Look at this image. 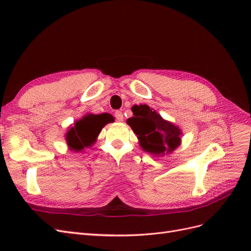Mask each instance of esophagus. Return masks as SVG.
<instances>
[{
    "label": "esophagus",
    "instance_id": "1",
    "mask_svg": "<svg viewBox=\"0 0 251 251\" xmlns=\"http://www.w3.org/2000/svg\"><path fill=\"white\" fill-rule=\"evenodd\" d=\"M115 118H116L117 121H119V123H121V121H124V114H123V112H120V111L115 112Z\"/></svg>",
    "mask_w": 251,
    "mask_h": 251
}]
</instances>
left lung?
I'll return each mask as SVG.
<instances>
[{
    "label": "left lung",
    "mask_w": 251,
    "mask_h": 251,
    "mask_svg": "<svg viewBox=\"0 0 251 251\" xmlns=\"http://www.w3.org/2000/svg\"><path fill=\"white\" fill-rule=\"evenodd\" d=\"M133 117L126 120L137 135L140 148L153 156L172 154L181 144L182 131L178 126L165 120L148 104L132 107Z\"/></svg>",
    "instance_id": "8db88e82"
}]
</instances>
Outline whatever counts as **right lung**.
I'll list each match as a JSON object with an SVG mask.
<instances>
[{"instance_id": "obj_1", "label": "right lung", "mask_w": 251, "mask_h": 251, "mask_svg": "<svg viewBox=\"0 0 251 251\" xmlns=\"http://www.w3.org/2000/svg\"><path fill=\"white\" fill-rule=\"evenodd\" d=\"M113 121L114 117L109 113L98 115L91 113L86 114L85 116L75 121L74 126H70L65 134L68 148L75 153H79L85 148L92 147L102 127Z\"/></svg>"}]
</instances>
